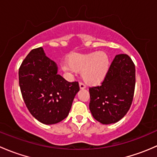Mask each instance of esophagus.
Returning a JSON list of instances; mask_svg holds the SVG:
<instances>
[{
	"label": "esophagus",
	"instance_id": "34e87169",
	"mask_svg": "<svg viewBox=\"0 0 157 157\" xmlns=\"http://www.w3.org/2000/svg\"><path fill=\"white\" fill-rule=\"evenodd\" d=\"M79 86H80V90H83V89L86 88V86H85L84 83H79Z\"/></svg>",
	"mask_w": 157,
	"mask_h": 157
}]
</instances>
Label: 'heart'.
I'll return each instance as SVG.
<instances>
[{
	"mask_svg": "<svg viewBox=\"0 0 157 157\" xmlns=\"http://www.w3.org/2000/svg\"><path fill=\"white\" fill-rule=\"evenodd\" d=\"M67 72H81L83 81L90 86H96L104 81L110 67V58L105 52L74 54L63 65Z\"/></svg>",
	"mask_w": 157,
	"mask_h": 157,
	"instance_id": "obj_1",
	"label": "heart"
}]
</instances>
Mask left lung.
<instances>
[{
  "instance_id": "obj_1",
  "label": "left lung",
  "mask_w": 157,
  "mask_h": 157,
  "mask_svg": "<svg viewBox=\"0 0 157 157\" xmlns=\"http://www.w3.org/2000/svg\"><path fill=\"white\" fill-rule=\"evenodd\" d=\"M135 87V66L129 56L117 55L107 77L99 86L90 88V110L103 124L116 123L127 114Z\"/></svg>"
}]
</instances>
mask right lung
Here are the masks:
<instances>
[{
	"instance_id": "obj_1",
	"label": "right lung",
	"mask_w": 157,
	"mask_h": 157,
	"mask_svg": "<svg viewBox=\"0 0 157 157\" xmlns=\"http://www.w3.org/2000/svg\"><path fill=\"white\" fill-rule=\"evenodd\" d=\"M56 63L42 47L33 49L19 69V84L31 115L45 124L60 122L68 115L78 82H67L58 74Z\"/></svg>"
}]
</instances>
